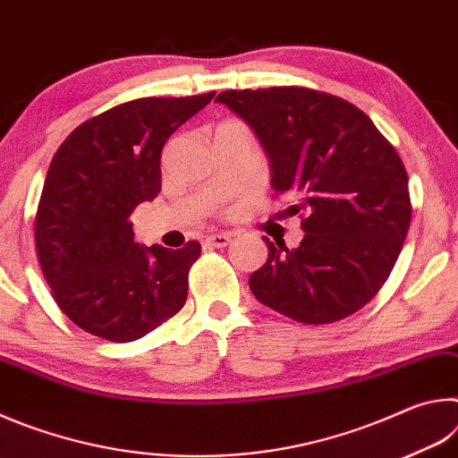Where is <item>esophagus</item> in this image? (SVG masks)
Instances as JSON below:
<instances>
[{"label":"esophagus","instance_id":"esophagus-1","mask_svg":"<svg viewBox=\"0 0 458 458\" xmlns=\"http://www.w3.org/2000/svg\"><path fill=\"white\" fill-rule=\"evenodd\" d=\"M230 240H232L230 234H210L206 238V244H210L214 248H224L230 244Z\"/></svg>","mask_w":458,"mask_h":458}]
</instances>
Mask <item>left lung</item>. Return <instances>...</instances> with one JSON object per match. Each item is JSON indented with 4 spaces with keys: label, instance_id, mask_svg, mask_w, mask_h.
Masks as SVG:
<instances>
[{
    "label": "left lung",
    "instance_id": "obj_1",
    "mask_svg": "<svg viewBox=\"0 0 458 458\" xmlns=\"http://www.w3.org/2000/svg\"><path fill=\"white\" fill-rule=\"evenodd\" d=\"M268 155L273 188L294 199L305 236L268 246L250 276L262 305L307 325L360 311L382 289L412 220L408 174L394 145L347 100L305 87L224 90ZM275 193V196H276Z\"/></svg>",
    "mask_w": 458,
    "mask_h": 458
}]
</instances>
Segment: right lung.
Listing matches in <instances>:
<instances>
[{
	"label": "right lung",
	"instance_id": "right-lung-1",
	"mask_svg": "<svg viewBox=\"0 0 458 458\" xmlns=\"http://www.w3.org/2000/svg\"><path fill=\"white\" fill-rule=\"evenodd\" d=\"M216 92L145 97L76 127L46 175L34 220L36 252L68 319L113 344L141 339L182 311L201 246L133 240L131 214L161 191V149Z\"/></svg>",
	"mask_w": 458,
	"mask_h": 458
}]
</instances>
